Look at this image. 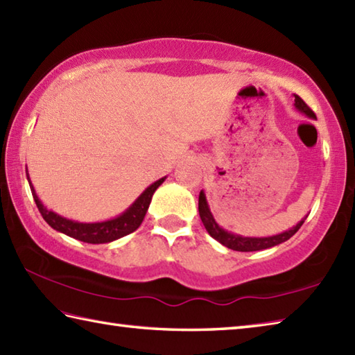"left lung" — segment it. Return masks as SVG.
Wrapping results in <instances>:
<instances>
[{"label":"left lung","mask_w":355,"mask_h":355,"mask_svg":"<svg viewBox=\"0 0 355 355\" xmlns=\"http://www.w3.org/2000/svg\"><path fill=\"white\" fill-rule=\"evenodd\" d=\"M294 105L299 112H302L303 114H306L308 118L315 119L314 112L311 110V108L305 104V101H303L297 95H294ZM199 214H200L202 223H204L205 230L208 231V234L211 236L213 239H216L218 242H220L222 245H225L227 248L234 250V251H260V250L276 247V245H279L282 242H286L289 237H293L295 233H297L299 228L302 227V223L305 222V219H306V218L302 219L297 223V225L293 227L291 230L284 231V233L276 234V236H270V237H242L239 234L230 233V231L223 230L218 225V222L214 220L211 211H209V207L207 204V198H205L204 191H200V194H199Z\"/></svg>","instance_id":"left-lung-1"}]
</instances>
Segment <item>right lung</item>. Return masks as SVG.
Wrapping results in <instances>:
<instances>
[{
  "instance_id": "1",
  "label": "right lung",
  "mask_w": 355,
  "mask_h": 355,
  "mask_svg": "<svg viewBox=\"0 0 355 355\" xmlns=\"http://www.w3.org/2000/svg\"><path fill=\"white\" fill-rule=\"evenodd\" d=\"M27 180H28V185H31L36 207H38L44 220L53 230L73 239H78V241L81 242L108 243V242L116 241V239L124 237L130 233H133L135 230L139 228L144 218H146V213L151 202V198H153V193L156 191V188L164 182L165 178L156 180L155 184H151L148 188H146V191H144L124 213L119 214L118 218L104 220V222H95V223H83V222L70 220V219L62 218L60 214L50 211V209H47L44 205H42L40 198L36 196L35 188L31 182V178H28V173H27Z\"/></svg>"
}]
</instances>
